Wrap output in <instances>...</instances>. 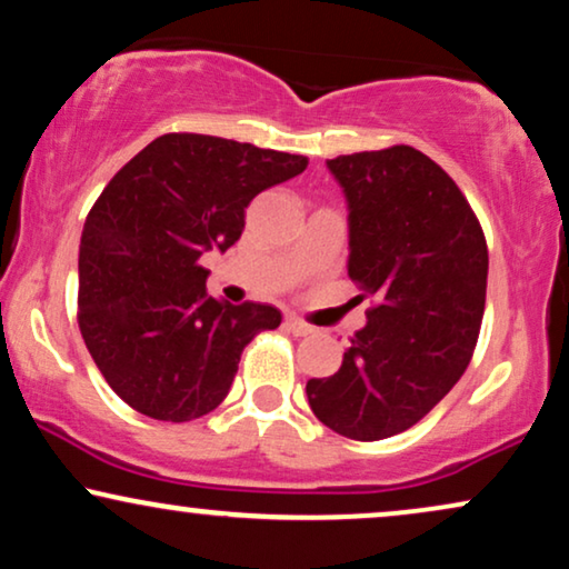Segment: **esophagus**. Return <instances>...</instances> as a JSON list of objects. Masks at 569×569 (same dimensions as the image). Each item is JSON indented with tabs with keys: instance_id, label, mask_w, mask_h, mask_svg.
Masks as SVG:
<instances>
[{
	"instance_id": "34e87169",
	"label": "esophagus",
	"mask_w": 569,
	"mask_h": 569,
	"mask_svg": "<svg viewBox=\"0 0 569 569\" xmlns=\"http://www.w3.org/2000/svg\"><path fill=\"white\" fill-rule=\"evenodd\" d=\"M286 330H289V333H293V336H309L312 333V328L307 326V322H301L299 318H293V315H289V318H286Z\"/></svg>"
}]
</instances>
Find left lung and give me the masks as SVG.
Instances as JSON below:
<instances>
[{
  "mask_svg": "<svg viewBox=\"0 0 569 569\" xmlns=\"http://www.w3.org/2000/svg\"><path fill=\"white\" fill-rule=\"evenodd\" d=\"M349 201V278L370 299L336 376L307 383L322 426L380 441L420 422L455 388L486 309L488 247L441 164L415 147L328 160Z\"/></svg>",
  "mask_w": 569,
  "mask_h": 569,
  "instance_id": "obj_1",
  "label": "left lung"
}]
</instances>
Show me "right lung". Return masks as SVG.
Segmentation results:
<instances>
[{
	"instance_id": "add662e5",
	"label": "right lung",
	"mask_w": 569,
	"mask_h": 569,
	"mask_svg": "<svg viewBox=\"0 0 569 569\" xmlns=\"http://www.w3.org/2000/svg\"><path fill=\"white\" fill-rule=\"evenodd\" d=\"M307 162L218 136L164 133L93 201L78 251V328L136 412L164 422L212 412L247 343L280 326L270 305L212 299L201 254L233 247L251 199Z\"/></svg>"
}]
</instances>
